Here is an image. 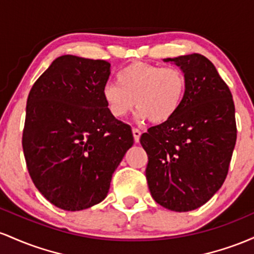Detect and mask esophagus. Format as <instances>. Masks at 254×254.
Wrapping results in <instances>:
<instances>
[{
    "instance_id": "34e87169",
    "label": "esophagus",
    "mask_w": 254,
    "mask_h": 254,
    "mask_svg": "<svg viewBox=\"0 0 254 254\" xmlns=\"http://www.w3.org/2000/svg\"><path fill=\"white\" fill-rule=\"evenodd\" d=\"M132 132H133V136H134V140H135V142H138V141H139V139H140V134H141V132H140V130L138 129V128H133Z\"/></svg>"
}]
</instances>
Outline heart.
Returning <instances> with one entry per match:
<instances>
[{
	"label": "heart",
	"mask_w": 254,
	"mask_h": 254,
	"mask_svg": "<svg viewBox=\"0 0 254 254\" xmlns=\"http://www.w3.org/2000/svg\"><path fill=\"white\" fill-rule=\"evenodd\" d=\"M187 79L178 67L132 64L116 74V82H107L102 96L114 118L122 119L139 108V119L152 122L172 119L181 107Z\"/></svg>",
	"instance_id": "heart-1"
}]
</instances>
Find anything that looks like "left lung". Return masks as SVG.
<instances>
[{
  "label": "left lung",
  "mask_w": 254,
  "mask_h": 254,
  "mask_svg": "<svg viewBox=\"0 0 254 254\" xmlns=\"http://www.w3.org/2000/svg\"><path fill=\"white\" fill-rule=\"evenodd\" d=\"M187 79L181 107L172 119L140 136L146 180L156 203L185 212L206 203L227 178L236 142L232 92L212 62L200 54L164 59Z\"/></svg>",
  "instance_id": "8db88e82"
}]
</instances>
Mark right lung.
I'll list each match as a JSON object with an SVG mask.
<instances>
[{
    "mask_svg": "<svg viewBox=\"0 0 254 254\" xmlns=\"http://www.w3.org/2000/svg\"><path fill=\"white\" fill-rule=\"evenodd\" d=\"M109 69L104 60L60 56L28 93L22 130L28 174L62 210L101 203L134 142L129 125L114 118L102 96Z\"/></svg>",
    "mask_w": 254,
    "mask_h": 254,
    "instance_id": "add662e5",
    "label": "right lung"
}]
</instances>
